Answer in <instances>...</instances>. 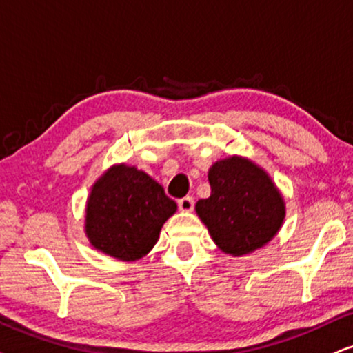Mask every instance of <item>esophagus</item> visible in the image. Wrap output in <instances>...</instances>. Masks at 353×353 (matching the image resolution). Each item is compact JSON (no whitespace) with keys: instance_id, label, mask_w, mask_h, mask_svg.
Instances as JSON below:
<instances>
[{"instance_id":"1","label":"esophagus","mask_w":353,"mask_h":353,"mask_svg":"<svg viewBox=\"0 0 353 353\" xmlns=\"http://www.w3.org/2000/svg\"><path fill=\"white\" fill-rule=\"evenodd\" d=\"M177 205H179V208L182 210V212H192V210H194V199L182 197L177 200Z\"/></svg>"}]
</instances>
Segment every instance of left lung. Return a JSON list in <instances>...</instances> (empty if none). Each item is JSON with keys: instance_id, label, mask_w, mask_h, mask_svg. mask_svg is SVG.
Listing matches in <instances>:
<instances>
[{"instance_id": "8db88e82", "label": "left lung", "mask_w": 353, "mask_h": 353, "mask_svg": "<svg viewBox=\"0 0 353 353\" xmlns=\"http://www.w3.org/2000/svg\"><path fill=\"white\" fill-rule=\"evenodd\" d=\"M208 181L212 194L195 210L223 251L243 256L274 238L285 216L283 199L261 168L233 156L213 164Z\"/></svg>"}]
</instances>
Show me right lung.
I'll list each match as a JSON object with an SVG mask.
<instances>
[{
    "instance_id": "add662e5",
    "label": "right lung",
    "mask_w": 353,
    "mask_h": 353,
    "mask_svg": "<svg viewBox=\"0 0 353 353\" xmlns=\"http://www.w3.org/2000/svg\"><path fill=\"white\" fill-rule=\"evenodd\" d=\"M177 205L148 174L130 166L109 169L92 187L86 233L96 249L120 261L143 257Z\"/></svg>"
}]
</instances>
